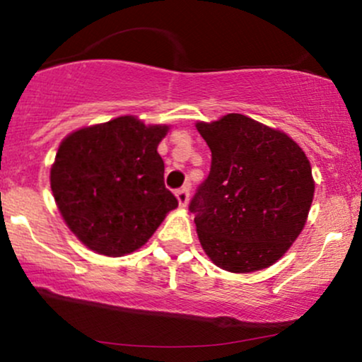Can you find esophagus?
Returning a JSON list of instances; mask_svg holds the SVG:
<instances>
[{
	"instance_id": "obj_1",
	"label": "esophagus",
	"mask_w": 362,
	"mask_h": 362,
	"mask_svg": "<svg viewBox=\"0 0 362 362\" xmlns=\"http://www.w3.org/2000/svg\"><path fill=\"white\" fill-rule=\"evenodd\" d=\"M176 198H177V203H180L181 208H185L186 204H188V199H189V188L188 186H182L176 191Z\"/></svg>"
}]
</instances>
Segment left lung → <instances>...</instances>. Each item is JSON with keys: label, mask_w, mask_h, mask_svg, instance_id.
Segmentation results:
<instances>
[{"label": "left lung", "mask_w": 362, "mask_h": 362, "mask_svg": "<svg viewBox=\"0 0 362 362\" xmlns=\"http://www.w3.org/2000/svg\"><path fill=\"white\" fill-rule=\"evenodd\" d=\"M196 129L211 169L189 203L204 253L223 270L274 265L297 240L314 199L309 159L287 134L242 114Z\"/></svg>", "instance_id": "8db88e82"}]
</instances>
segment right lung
I'll return each instance as SVG.
<instances>
[{
    "label": "right lung",
    "instance_id": "add662e5",
    "mask_svg": "<svg viewBox=\"0 0 362 362\" xmlns=\"http://www.w3.org/2000/svg\"><path fill=\"white\" fill-rule=\"evenodd\" d=\"M169 126L134 115L82 127L58 146L50 169L53 198L70 231L107 257L136 252L177 199L164 186L159 142Z\"/></svg>",
    "mask_w": 362,
    "mask_h": 362
}]
</instances>
